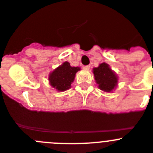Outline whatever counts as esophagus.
I'll list each match as a JSON object with an SVG mask.
<instances>
[{
  "instance_id": "esophagus-1",
  "label": "esophagus",
  "mask_w": 153,
  "mask_h": 153,
  "mask_svg": "<svg viewBox=\"0 0 153 153\" xmlns=\"http://www.w3.org/2000/svg\"><path fill=\"white\" fill-rule=\"evenodd\" d=\"M82 68H83V69H85V70H89V69H90V66H89V65L83 66V67H82Z\"/></svg>"
}]
</instances>
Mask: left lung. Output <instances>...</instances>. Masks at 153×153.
<instances>
[{"instance_id":"1","label":"left lung","mask_w":153,"mask_h":153,"mask_svg":"<svg viewBox=\"0 0 153 153\" xmlns=\"http://www.w3.org/2000/svg\"><path fill=\"white\" fill-rule=\"evenodd\" d=\"M95 80L99 89L104 92H112L117 85L118 77L115 73L111 69L106 63L99 64L98 67L93 68Z\"/></svg>"}]
</instances>
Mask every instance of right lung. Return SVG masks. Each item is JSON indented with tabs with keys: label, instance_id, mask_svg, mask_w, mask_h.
Returning a JSON list of instances; mask_svg holds the SVG:
<instances>
[{
	"label": "right lung",
	"instance_id": "1",
	"mask_svg": "<svg viewBox=\"0 0 153 153\" xmlns=\"http://www.w3.org/2000/svg\"><path fill=\"white\" fill-rule=\"evenodd\" d=\"M79 71V67H71L69 62L65 61L49 74V83L59 92L67 90L71 87L76 74Z\"/></svg>",
	"mask_w": 153,
	"mask_h": 153
}]
</instances>
